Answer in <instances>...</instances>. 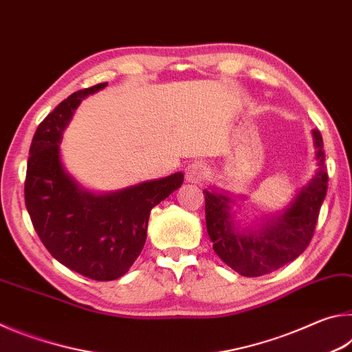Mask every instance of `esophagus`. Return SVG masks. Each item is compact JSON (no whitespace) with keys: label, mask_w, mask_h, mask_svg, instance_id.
<instances>
[{"label":"esophagus","mask_w":352,"mask_h":352,"mask_svg":"<svg viewBox=\"0 0 352 352\" xmlns=\"http://www.w3.org/2000/svg\"><path fill=\"white\" fill-rule=\"evenodd\" d=\"M208 177V169L204 163L194 162L186 168V180L189 183H201Z\"/></svg>","instance_id":"esophagus-1"}]
</instances>
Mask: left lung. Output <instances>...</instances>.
I'll return each mask as SVG.
<instances>
[{"instance_id":"1","label":"left lung","mask_w":352,"mask_h":352,"mask_svg":"<svg viewBox=\"0 0 352 352\" xmlns=\"http://www.w3.org/2000/svg\"><path fill=\"white\" fill-rule=\"evenodd\" d=\"M312 133L317 147V174L298 192L287 210L272 217L258 233H239L230 212L233 200L204 190L206 230L214 252L242 276H262L281 269L305 252L312 239L329 178L324 166L323 138L320 130Z\"/></svg>"}]
</instances>
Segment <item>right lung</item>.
I'll use <instances>...</instances> for the list:
<instances>
[{"instance_id":"right-lung-1","label":"right lung","mask_w":352,"mask_h":352,"mask_svg":"<svg viewBox=\"0 0 352 352\" xmlns=\"http://www.w3.org/2000/svg\"><path fill=\"white\" fill-rule=\"evenodd\" d=\"M109 83L83 88L51 111L29 148L25 201L40 241L54 258L94 281L126 275L147 237L151 210L182 186L177 172L118 192L94 195L82 190L60 162L62 132L83 98Z\"/></svg>"}]
</instances>
